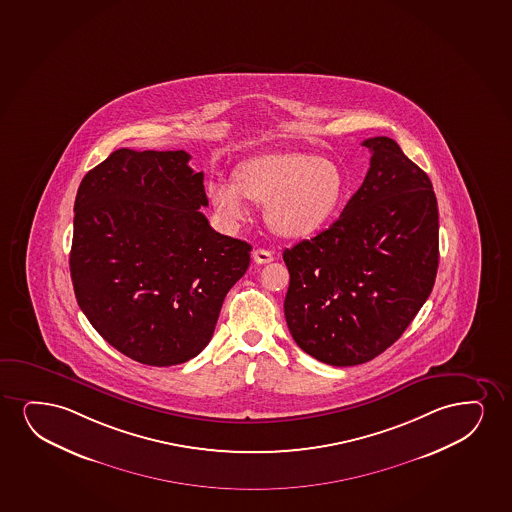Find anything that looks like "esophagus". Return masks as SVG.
Masks as SVG:
<instances>
[{
    "instance_id": "34e87169",
    "label": "esophagus",
    "mask_w": 512,
    "mask_h": 512,
    "mask_svg": "<svg viewBox=\"0 0 512 512\" xmlns=\"http://www.w3.org/2000/svg\"><path fill=\"white\" fill-rule=\"evenodd\" d=\"M254 263H258V265H266V263H272L273 254L270 251H266V249H256L253 253Z\"/></svg>"
}]
</instances>
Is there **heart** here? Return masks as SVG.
I'll list each match as a JSON object with an SVG mask.
<instances>
[{
  "label": "heart",
  "instance_id": "b5f03b06",
  "mask_svg": "<svg viewBox=\"0 0 512 512\" xmlns=\"http://www.w3.org/2000/svg\"><path fill=\"white\" fill-rule=\"evenodd\" d=\"M237 183L211 182L209 201L230 227L246 220L247 199L265 206L266 225L285 239H305L329 223L346 190L336 162L306 152L254 157L235 171Z\"/></svg>",
  "mask_w": 512,
  "mask_h": 512
}]
</instances>
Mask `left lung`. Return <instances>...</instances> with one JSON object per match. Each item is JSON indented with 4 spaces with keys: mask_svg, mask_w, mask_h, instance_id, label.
Returning <instances> with one entry per match:
<instances>
[{
    "mask_svg": "<svg viewBox=\"0 0 512 512\" xmlns=\"http://www.w3.org/2000/svg\"><path fill=\"white\" fill-rule=\"evenodd\" d=\"M362 187L339 220L285 249V320L301 350L334 367L369 362L402 336L433 291L438 202L395 140L374 136Z\"/></svg>",
    "mask_w": 512,
    "mask_h": 512,
    "instance_id": "1",
    "label": "left lung"
}]
</instances>
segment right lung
<instances>
[{"label":"right lung","instance_id":"right-lung-1","mask_svg":"<svg viewBox=\"0 0 512 512\" xmlns=\"http://www.w3.org/2000/svg\"><path fill=\"white\" fill-rule=\"evenodd\" d=\"M185 150L119 149L86 173L74 202L71 279L105 341L135 362L199 355L251 246L214 232L204 173Z\"/></svg>","mask_w":512,"mask_h":512}]
</instances>
